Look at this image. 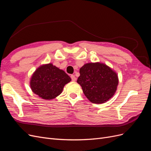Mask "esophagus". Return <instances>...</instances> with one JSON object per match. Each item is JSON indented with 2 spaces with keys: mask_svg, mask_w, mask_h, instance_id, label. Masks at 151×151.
<instances>
[{
  "mask_svg": "<svg viewBox=\"0 0 151 151\" xmlns=\"http://www.w3.org/2000/svg\"><path fill=\"white\" fill-rule=\"evenodd\" d=\"M70 77H71L72 81H76V77H75L74 75H71V76H70Z\"/></svg>",
  "mask_w": 151,
  "mask_h": 151,
  "instance_id": "obj_1",
  "label": "esophagus"
}]
</instances>
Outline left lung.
<instances>
[{"instance_id": "left-lung-1", "label": "left lung", "mask_w": 151, "mask_h": 151, "mask_svg": "<svg viewBox=\"0 0 151 151\" xmlns=\"http://www.w3.org/2000/svg\"><path fill=\"white\" fill-rule=\"evenodd\" d=\"M77 82L91 102L102 104L114 95L119 83L115 72L104 64L87 63L79 70Z\"/></svg>"}]
</instances>
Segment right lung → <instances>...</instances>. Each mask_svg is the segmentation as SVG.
Instances as JSON below:
<instances>
[{
	"label": "right lung",
	"mask_w": 151,
	"mask_h": 151,
	"mask_svg": "<svg viewBox=\"0 0 151 151\" xmlns=\"http://www.w3.org/2000/svg\"><path fill=\"white\" fill-rule=\"evenodd\" d=\"M71 81L65 72L52 64L41 65L30 80L33 92L43 99L50 100L60 95L64 86Z\"/></svg>",
	"instance_id": "obj_1"
}]
</instances>
